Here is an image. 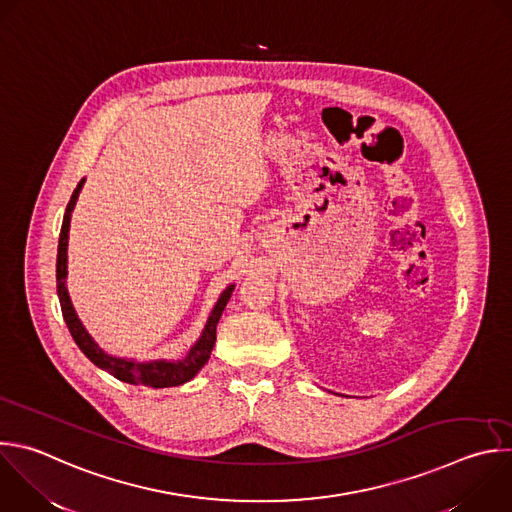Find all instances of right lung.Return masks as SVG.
I'll use <instances>...</instances> for the list:
<instances>
[{
    "label": "right lung",
    "mask_w": 512,
    "mask_h": 512,
    "mask_svg": "<svg viewBox=\"0 0 512 512\" xmlns=\"http://www.w3.org/2000/svg\"><path fill=\"white\" fill-rule=\"evenodd\" d=\"M84 185V179L78 183V187L72 193V199L66 207V215H64V223H62V231H60V241H58V263H56V281H58V297H60V305H62V315L66 319V325L74 337V342L78 344V348L84 352V356L96 364L98 368H102L104 372L112 374L116 380L134 384V386H148V388H170V386H181L185 382H189L191 378L197 376V372L207 364L215 339H217V323L221 319V313L233 293V285L227 287L213 313L209 315V321L205 325L203 335L199 337V342L191 348V352L187 354L185 360L181 362H166V360H158V362H132V360H122V358H112L108 354H104L94 339L88 335V331L84 329V325L80 323L68 289H66V259H68V231H70V217L76 205V199L80 195V189Z\"/></svg>",
    "instance_id": "obj_1"
}]
</instances>
